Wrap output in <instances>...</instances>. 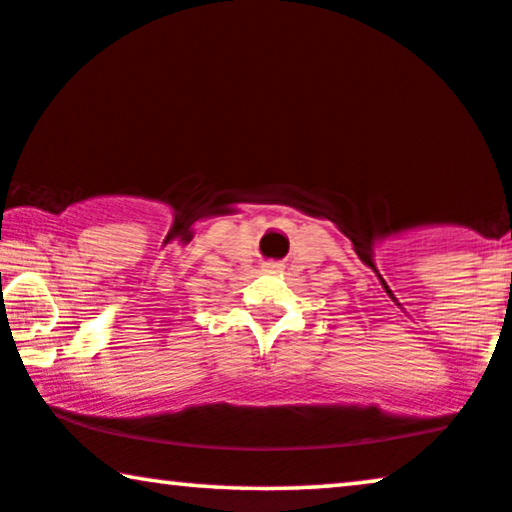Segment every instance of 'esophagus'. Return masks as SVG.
<instances>
[{
    "instance_id": "obj_1",
    "label": "esophagus",
    "mask_w": 512,
    "mask_h": 512,
    "mask_svg": "<svg viewBox=\"0 0 512 512\" xmlns=\"http://www.w3.org/2000/svg\"><path fill=\"white\" fill-rule=\"evenodd\" d=\"M262 269L267 271V274H278V271L283 269V264H278V262H267V264H264Z\"/></svg>"
}]
</instances>
